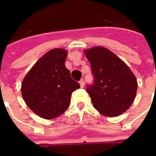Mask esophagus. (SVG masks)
I'll list each match as a JSON object with an SVG mask.
<instances>
[{
    "instance_id": "obj_1",
    "label": "esophagus",
    "mask_w": 156,
    "mask_h": 156,
    "mask_svg": "<svg viewBox=\"0 0 156 156\" xmlns=\"http://www.w3.org/2000/svg\"><path fill=\"white\" fill-rule=\"evenodd\" d=\"M79 83H80L81 88H83V87H84V81H83V78H82L81 80L79 81Z\"/></svg>"
}]
</instances>
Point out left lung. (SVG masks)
Returning <instances> with one entry per match:
<instances>
[{
  "mask_svg": "<svg viewBox=\"0 0 156 156\" xmlns=\"http://www.w3.org/2000/svg\"><path fill=\"white\" fill-rule=\"evenodd\" d=\"M91 65L94 83L86 91L100 114L116 117L130 107L137 91V80L129 68L108 49L95 47L84 51Z\"/></svg>",
  "mask_w": 156,
  "mask_h": 156,
  "instance_id": "1",
  "label": "left lung"
}]
</instances>
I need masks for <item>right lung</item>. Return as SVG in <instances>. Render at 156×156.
Wrapping results in <instances>:
<instances>
[{"label": "right lung", "instance_id": "add662e5", "mask_svg": "<svg viewBox=\"0 0 156 156\" xmlns=\"http://www.w3.org/2000/svg\"><path fill=\"white\" fill-rule=\"evenodd\" d=\"M68 52L55 48L37 62L22 83V94L27 105L40 117L51 119L63 114L73 92L80 88L65 67Z\"/></svg>", "mask_w": 156, "mask_h": 156}]
</instances>
